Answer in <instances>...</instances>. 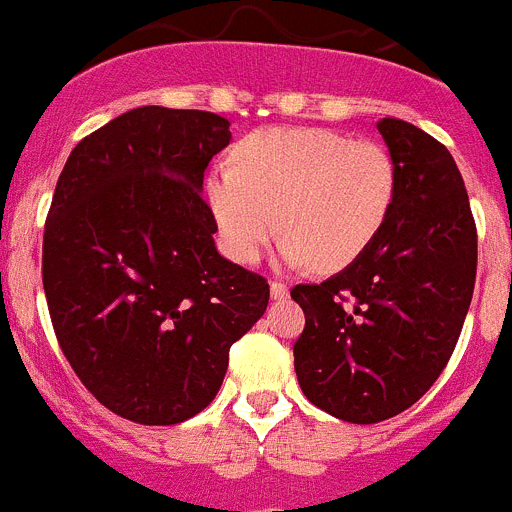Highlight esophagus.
<instances>
[{
    "label": "esophagus",
    "mask_w": 512,
    "mask_h": 512,
    "mask_svg": "<svg viewBox=\"0 0 512 512\" xmlns=\"http://www.w3.org/2000/svg\"><path fill=\"white\" fill-rule=\"evenodd\" d=\"M269 289H271V299H286V296H289V286H286L284 281H271Z\"/></svg>",
    "instance_id": "esophagus-1"
}]
</instances>
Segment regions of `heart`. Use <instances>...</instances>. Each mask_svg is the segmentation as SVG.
Wrapping results in <instances>:
<instances>
[{
  "label": "heart",
  "mask_w": 512,
  "mask_h": 512,
  "mask_svg": "<svg viewBox=\"0 0 512 512\" xmlns=\"http://www.w3.org/2000/svg\"><path fill=\"white\" fill-rule=\"evenodd\" d=\"M394 196L389 150L329 128L253 130L233 150V165L208 178L218 233L238 264L259 259L281 228L286 261L347 269L379 236Z\"/></svg>",
  "instance_id": "1"
}]
</instances>
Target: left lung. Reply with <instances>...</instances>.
Returning <instances> with one entry per match:
<instances>
[{"instance_id":"obj_1","label":"left lung","mask_w":512,"mask_h":512,"mask_svg":"<svg viewBox=\"0 0 512 512\" xmlns=\"http://www.w3.org/2000/svg\"><path fill=\"white\" fill-rule=\"evenodd\" d=\"M377 130L397 168L387 223L337 276L291 289L306 316L294 344L301 392L354 425L405 412L435 384L478 271V228L450 150L405 120Z\"/></svg>"}]
</instances>
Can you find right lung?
<instances>
[{"label": "right lung", "instance_id": "add662e5", "mask_svg": "<svg viewBox=\"0 0 512 512\" xmlns=\"http://www.w3.org/2000/svg\"><path fill=\"white\" fill-rule=\"evenodd\" d=\"M206 110L145 105L75 145L42 241L55 337L92 397L138 425L211 405L269 284L216 251L203 173L231 140Z\"/></svg>", "mask_w": 512, "mask_h": 512}]
</instances>
